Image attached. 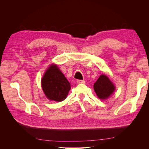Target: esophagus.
Here are the masks:
<instances>
[{
  "label": "esophagus",
  "instance_id": "1",
  "mask_svg": "<svg viewBox=\"0 0 149 149\" xmlns=\"http://www.w3.org/2000/svg\"><path fill=\"white\" fill-rule=\"evenodd\" d=\"M84 83H85L84 80H81V79L77 80V83L78 84H84Z\"/></svg>",
  "mask_w": 149,
  "mask_h": 149
}]
</instances>
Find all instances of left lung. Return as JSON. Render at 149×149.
Here are the masks:
<instances>
[{"mask_svg": "<svg viewBox=\"0 0 149 149\" xmlns=\"http://www.w3.org/2000/svg\"><path fill=\"white\" fill-rule=\"evenodd\" d=\"M94 89L99 98L105 100L114 92L115 87L107 76L101 74L94 84Z\"/></svg>", "mask_w": 149, "mask_h": 149, "instance_id": "obj_1", "label": "left lung"}]
</instances>
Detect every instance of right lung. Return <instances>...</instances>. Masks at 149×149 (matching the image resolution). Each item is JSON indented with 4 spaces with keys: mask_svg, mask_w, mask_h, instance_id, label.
Masks as SVG:
<instances>
[{
    "mask_svg": "<svg viewBox=\"0 0 149 149\" xmlns=\"http://www.w3.org/2000/svg\"><path fill=\"white\" fill-rule=\"evenodd\" d=\"M42 87L48 99L59 102L66 97L71 84L58 68L53 65L49 67L43 76Z\"/></svg>",
    "mask_w": 149,
    "mask_h": 149,
    "instance_id": "obj_1",
    "label": "right lung"
}]
</instances>
